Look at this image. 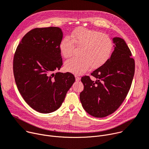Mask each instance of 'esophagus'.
I'll list each match as a JSON object with an SVG mask.
<instances>
[{
    "label": "esophagus",
    "mask_w": 149,
    "mask_h": 149,
    "mask_svg": "<svg viewBox=\"0 0 149 149\" xmlns=\"http://www.w3.org/2000/svg\"><path fill=\"white\" fill-rule=\"evenodd\" d=\"M75 81H79L80 80V78L78 77V76H77V75H75Z\"/></svg>",
    "instance_id": "34e87169"
}]
</instances>
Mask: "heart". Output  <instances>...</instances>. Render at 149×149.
<instances>
[{"mask_svg":"<svg viewBox=\"0 0 149 149\" xmlns=\"http://www.w3.org/2000/svg\"><path fill=\"white\" fill-rule=\"evenodd\" d=\"M75 46L81 47L79 57L72 58L65 63V70L75 74H82L91 67L98 68L109 59L113 43L109 36L97 30L79 27L74 30L71 37H64L59 49L65 58L71 56Z\"/></svg>","mask_w":149,"mask_h":149,"instance_id":"1","label":"heart"}]
</instances>
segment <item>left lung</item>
I'll return each instance as SVG.
<instances>
[{
	"instance_id": "obj_1",
	"label": "left lung",
	"mask_w": 149,
	"mask_h": 149,
	"mask_svg": "<svg viewBox=\"0 0 149 149\" xmlns=\"http://www.w3.org/2000/svg\"><path fill=\"white\" fill-rule=\"evenodd\" d=\"M115 47L111 58L91 75L81 77L84 90L81 103L90 115L103 118L113 113L123 103L130 89L135 72V62L124 40L113 38Z\"/></svg>"
}]
</instances>
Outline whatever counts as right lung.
<instances>
[{
	"label": "right lung",
	"mask_w": 149,
	"mask_h": 149,
	"mask_svg": "<svg viewBox=\"0 0 149 149\" xmlns=\"http://www.w3.org/2000/svg\"><path fill=\"white\" fill-rule=\"evenodd\" d=\"M62 37L56 26L34 29L22 37L13 56V75L20 94L42 113L59 109L75 80L70 72H56L63 63L59 49Z\"/></svg>",
	"instance_id": "add662e5"
}]
</instances>
